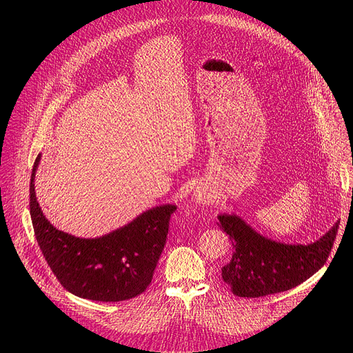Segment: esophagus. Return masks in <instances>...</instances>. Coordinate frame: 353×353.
Returning a JSON list of instances; mask_svg holds the SVG:
<instances>
[{
    "instance_id": "obj_1",
    "label": "esophagus",
    "mask_w": 353,
    "mask_h": 353,
    "mask_svg": "<svg viewBox=\"0 0 353 353\" xmlns=\"http://www.w3.org/2000/svg\"><path fill=\"white\" fill-rule=\"evenodd\" d=\"M207 199V192L203 190H195L194 191V201H196L198 204H205Z\"/></svg>"
}]
</instances>
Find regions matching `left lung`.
<instances>
[{
  "mask_svg": "<svg viewBox=\"0 0 353 353\" xmlns=\"http://www.w3.org/2000/svg\"><path fill=\"white\" fill-rule=\"evenodd\" d=\"M218 219L234 248L222 278L240 297L285 292L309 279L325 264L339 223L316 241L301 244L270 239L236 214H219Z\"/></svg>",
  "mask_w": 353,
  "mask_h": 353,
  "instance_id": "1",
  "label": "left lung"
}]
</instances>
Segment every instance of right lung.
Returning a JSON list of instances; mask_svg holds the SVG:
<instances>
[{
    "label": "right lung",
    "mask_w": 353,
    "mask_h": 353,
    "mask_svg": "<svg viewBox=\"0 0 353 353\" xmlns=\"http://www.w3.org/2000/svg\"><path fill=\"white\" fill-rule=\"evenodd\" d=\"M30 179V218L41 253L60 283L72 294L96 301H121L141 294L152 281L174 204L149 208L127 225L94 239L77 237L50 223L39 207Z\"/></svg>",
    "instance_id": "right-lung-1"
}]
</instances>
